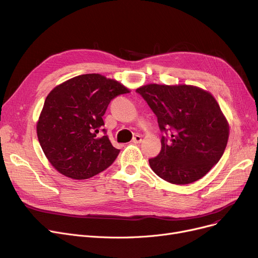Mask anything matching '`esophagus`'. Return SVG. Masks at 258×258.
I'll return each instance as SVG.
<instances>
[{
  "instance_id": "obj_1",
  "label": "esophagus",
  "mask_w": 258,
  "mask_h": 258,
  "mask_svg": "<svg viewBox=\"0 0 258 258\" xmlns=\"http://www.w3.org/2000/svg\"><path fill=\"white\" fill-rule=\"evenodd\" d=\"M141 141H142V137L139 136V135H136V136L133 138V142L134 143H140Z\"/></svg>"
}]
</instances>
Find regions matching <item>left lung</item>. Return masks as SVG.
<instances>
[{
    "label": "left lung",
    "mask_w": 258,
    "mask_h": 258,
    "mask_svg": "<svg viewBox=\"0 0 258 258\" xmlns=\"http://www.w3.org/2000/svg\"><path fill=\"white\" fill-rule=\"evenodd\" d=\"M158 118L161 152L150 161L154 172L171 184L200 180L220 161L229 125L219 103L194 86L146 85L137 89Z\"/></svg>",
    "instance_id": "left-lung-1"
}]
</instances>
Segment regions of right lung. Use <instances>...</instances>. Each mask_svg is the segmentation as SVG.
Wrapping results in <instances>:
<instances>
[{
	"mask_svg": "<svg viewBox=\"0 0 258 258\" xmlns=\"http://www.w3.org/2000/svg\"><path fill=\"white\" fill-rule=\"evenodd\" d=\"M123 85L100 74H84L64 81L47 96L36 132L52 166L75 180L92 178L113 164L120 151L103 128V115ZM102 131L104 136L98 138Z\"/></svg>",
	"mask_w": 258,
	"mask_h": 258,
	"instance_id": "right-lung-1",
	"label": "right lung"
}]
</instances>
